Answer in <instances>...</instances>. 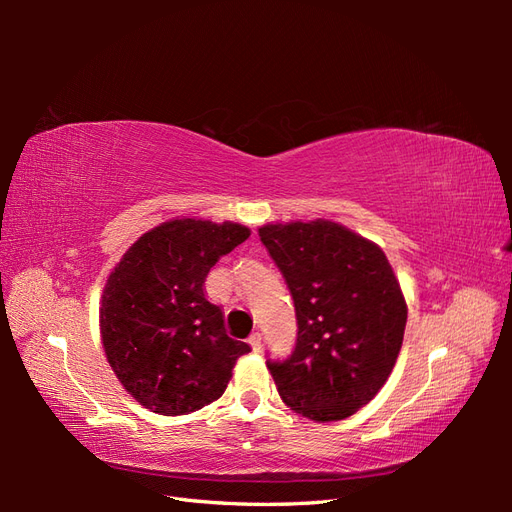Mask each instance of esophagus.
I'll use <instances>...</instances> for the list:
<instances>
[{"label":"esophagus","instance_id":"34e87169","mask_svg":"<svg viewBox=\"0 0 512 512\" xmlns=\"http://www.w3.org/2000/svg\"><path fill=\"white\" fill-rule=\"evenodd\" d=\"M247 344L252 346V350H254V352H258V350L262 348V335H260V333H252V335H250V339H247Z\"/></svg>","mask_w":512,"mask_h":512}]
</instances>
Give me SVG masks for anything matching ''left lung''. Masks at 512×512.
<instances>
[{"label":"left lung","instance_id":"1","mask_svg":"<svg viewBox=\"0 0 512 512\" xmlns=\"http://www.w3.org/2000/svg\"><path fill=\"white\" fill-rule=\"evenodd\" d=\"M262 245L297 312V344L267 361L284 404L312 421H342L391 376L408 320L393 267L376 243L329 220L267 224Z\"/></svg>","mask_w":512,"mask_h":512}]
</instances>
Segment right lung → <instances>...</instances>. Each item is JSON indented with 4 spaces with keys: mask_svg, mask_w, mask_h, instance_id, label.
Masks as SVG:
<instances>
[{
    "mask_svg": "<svg viewBox=\"0 0 512 512\" xmlns=\"http://www.w3.org/2000/svg\"><path fill=\"white\" fill-rule=\"evenodd\" d=\"M250 228L170 220L145 232L108 275L100 335L115 376L138 404L164 416L220 399L245 342L228 337L205 280Z\"/></svg>",
    "mask_w": 512,
    "mask_h": 512,
    "instance_id": "add662e5",
    "label": "right lung"
}]
</instances>
